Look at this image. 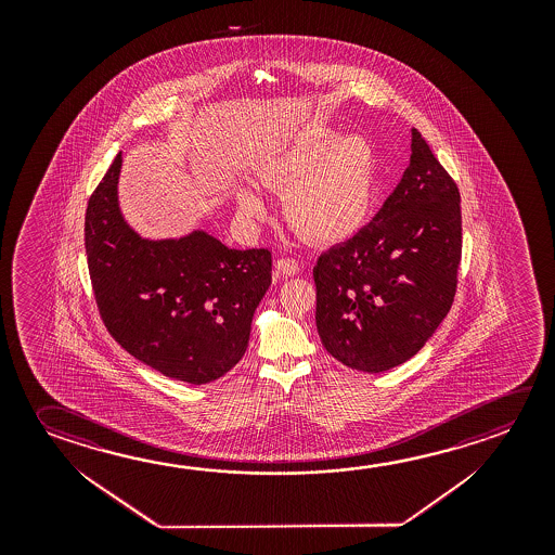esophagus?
I'll use <instances>...</instances> for the list:
<instances>
[{
	"label": "esophagus",
	"instance_id": "esophagus-1",
	"mask_svg": "<svg viewBox=\"0 0 555 555\" xmlns=\"http://www.w3.org/2000/svg\"><path fill=\"white\" fill-rule=\"evenodd\" d=\"M298 273H300V263H298L296 259L282 257V259H279V261L274 263V281H282V279H286V276H296Z\"/></svg>",
	"mask_w": 555,
	"mask_h": 555
}]
</instances>
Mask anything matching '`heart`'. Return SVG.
Listing matches in <instances>:
<instances>
[{
	"label": "heart",
	"instance_id": "b5f03b06",
	"mask_svg": "<svg viewBox=\"0 0 555 555\" xmlns=\"http://www.w3.org/2000/svg\"><path fill=\"white\" fill-rule=\"evenodd\" d=\"M259 178L284 193V219L300 236L336 244L356 234L370 212L375 155L364 137L318 131L269 158ZM237 207L246 217L264 212L254 188L237 190Z\"/></svg>",
	"mask_w": 555,
	"mask_h": 555
}]
</instances>
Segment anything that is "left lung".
<instances>
[{"label": "left lung", "instance_id": "8db88e82", "mask_svg": "<svg viewBox=\"0 0 555 555\" xmlns=\"http://www.w3.org/2000/svg\"><path fill=\"white\" fill-rule=\"evenodd\" d=\"M461 254V193L412 129L399 185L370 224L313 267L325 350L358 372L404 364L453 306Z\"/></svg>", "mask_w": 555, "mask_h": 555}]
</instances>
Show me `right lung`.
<instances>
[{
    "instance_id": "obj_1",
    "label": "right lung",
    "mask_w": 555,
    "mask_h": 555,
    "mask_svg": "<svg viewBox=\"0 0 555 555\" xmlns=\"http://www.w3.org/2000/svg\"><path fill=\"white\" fill-rule=\"evenodd\" d=\"M121 153L92 191L85 249L109 335L139 362L178 382H215L242 360L251 319L271 286L269 249H230L203 230L143 240L118 205Z\"/></svg>"
}]
</instances>
